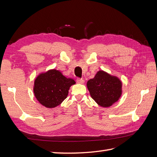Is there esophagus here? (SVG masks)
Listing matches in <instances>:
<instances>
[{
	"mask_svg": "<svg viewBox=\"0 0 157 157\" xmlns=\"http://www.w3.org/2000/svg\"><path fill=\"white\" fill-rule=\"evenodd\" d=\"M77 82L78 83V84H84V80L83 79H80V78H78L77 79Z\"/></svg>",
	"mask_w": 157,
	"mask_h": 157,
	"instance_id": "34e87169",
	"label": "esophagus"
}]
</instances>
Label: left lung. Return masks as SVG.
Returning <instances> with one entry per match:
<instances>
[{"mask_svg": "<svg viewBox=\"0 0 157 157\" xmlns=\"http://www.w3.org/2000/svg\"><path fill=\"white\" fill-rule=\"evenodd\" d=\"M91 97L98 105L109 107L119 101L122 94V82L117 76L100 70L87 82Z\"/></svg>", "mask_w": 157, "mask_h": 157, "instance_id": "1", "label": "left lung"}]
</instances>
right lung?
<instances>
[{"instance_id":"1","label":"right lung","mask_w":157,"mask_h":157,"mask_svg":"<svg viewBox=\"0 0 157 157\" xmlns=\"http://www.w3.org/2000/svg\"><path fill=\"white\" fill-rule=\"evenodd\" d=\"M75 84L73 79L66 78L59 70L49 69L36 77L33 90L42 105L52 109L61 104L68 95L69 88Z\"/></svg>"}]
</instances>
